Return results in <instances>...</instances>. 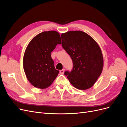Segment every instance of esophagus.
<instances>
[{"label": "esophagus", "instance_id": "34e87169", "mask_svg": "<svg viewBox=\"0 0 127 127\" xmlns=\"http://www.w3.org/2000/svg\"><path fill=\"white\" fill-rule=\"evenodd\" d=\"M64 69H63L60 70V74H61V75H63V74H64Z\"/></svg>", "mask_w": 127, "mask_h": 127}]
</instances>
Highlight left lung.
Wrapping results in <instances>:
<instances>
[{
	"label": "left lung",
	"mask_w": 127,
	"mask_h": 127,
	"mask_svg": "<svg viewBox=\"0 0 127 127\" xmlns=\"http://www.w3.org/2000/svg\"><path fill=\"white\" fill-rule=\"evenodd\" d=\"M62 47L72 60L70 72L64 74L73 86L85 90L93 86L101 74L103 58L101 50L93 38L80 31H73L61 35Z\"/></svg>",
	"instance_id": "1"
}]
</instances>
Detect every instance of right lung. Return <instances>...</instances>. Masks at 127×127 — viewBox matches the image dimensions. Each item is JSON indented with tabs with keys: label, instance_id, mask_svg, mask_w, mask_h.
I'll use <instances>...</instances> for the list:
<instances>
[{
	"label": "right lung",
	"instance_id": "1",
	"mask_svg": "<svg viewBox=\"0 0 127 127\" xmlns=\"http://www.w3.org/2000/svg\"><path fill=\"white\" fill-rule=\"evenodd\" d=\"M58 44H61V37L55 31L40 33L29 43L24 55L23 68L27 78L34 87H48L59 74L51 56Z\"/></svg>",
	"mask_w": 127,
	"mask_h": 127
}]
</instances>
